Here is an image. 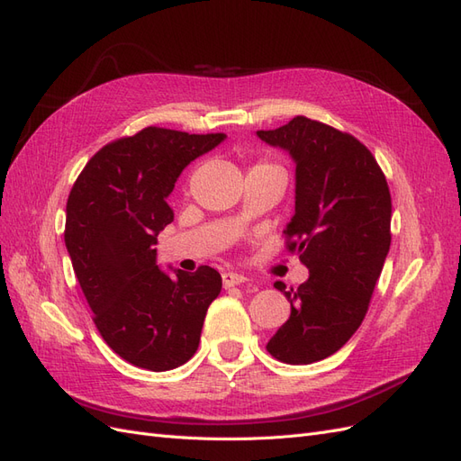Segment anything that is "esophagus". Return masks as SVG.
I'll list each match as a JSON object with an SVG mask.
<instances>
[{
  "label": "esophagus",
  "mask_w": 461,
  "mask_h": 461,
  "mask_svg": "<svg viewBox=\"0 0 461 461\" xmlns=\"http://www.w3.org/2000/svg\"><path fill=\"white\" fill-rule=\"evenodd\" d=\"M223 280V287H233V285H240V284H245L249 278L245 274H238V272H226L221 276Z\"/></svg>",
  "instance_id": "1"
}]
</instances>
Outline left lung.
<instances>
[{
    "mask_svg": "<svg viewBox=\"0 0 461 461\" xmlns=\"http://www.w3.org/2000/svg\"><path fill=\"white\" fill-rule=\"evenodd\" d=\"M257 135L292 154L295 214L285 247L309 268V280L285 292L292 314L267 344L289 365L336 353L361 326L390 249L392 199L383 169L353 135L297 115Z\"/></svg>",
    "mask_w": 461,
    "mask_h": 461,
    "instance_id": "obj_1",
    "label": "left lung"
}]
</instances>
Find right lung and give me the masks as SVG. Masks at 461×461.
<instances>
[{
  "label": "right lung",
  "instance_id": "1",
  "mask_svg": "<svg viewBox=\"0 0 461 461\" xmlns=\"http://www.w3.org/2000/svg\"><path fill=\"white\" fill-rule=\"evenodd\" d=\"M223 139L144 127L102 147L69 193L65 247L92 321L104 341L140 369L162 373L187 363L221 289L210 267L169 278L156 265L154 245L174 221L166 196L179 174Z\"/></svg>",
  "mask_w": 461,
  "mask_h": 461
}]
</instances>
